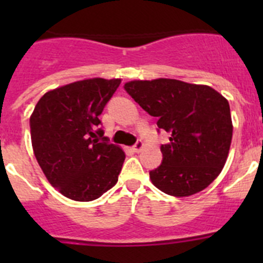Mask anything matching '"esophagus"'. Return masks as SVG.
Masks as SVG:
<instances>
[{
    "label": "esophagus",
    "mask_w": 263,
    "mask_h": 263,
    "mask_svg": "<svg viewBox=\"0 0 263 263\" xmlns=\"http://www.w3.org/2000/svg\"><path fill=\"white\" fill-rule=\"evenodd\" d=\"M144 146H145L144 142H142L141 140H139V141H137L136 144L134 145V151H135V153H140V151H141L142 148H144Z\"/></svg>",
    "instance_id": "1"
}]
</instances>
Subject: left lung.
Masks as SVG:
<instances>
[{
  "label": "left lung",
  "instance_id": "left-lung-1",
  "mask_svg": "<svg viewBox=\"0 0 263 263\" xmlns=\"http://www.w3.org/2000/svg\"><path fill=\"white\" fill-rule=\"evenodd\" d=\"M124 89L158 127L169 132L161 145L163 163L150 172L151 183L174 197L201 192L221 173L233 137L229 102L208 85L174 79L134 80Z\"/></svg>",
  "mask_w": 263,
  "mask_h": 263
}]
</instances>
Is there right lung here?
<instances>
[{
    "label": "right lung",
    "mask_w": 263,
    "mask_h": 263,
    "mask_svg": "<svg viewBox=\"0 0 263 263\" xmlns=\"http://www.w3.org/2000/svg\"><path fill=\"white\" fill-rule=\"evenodd\" d=\"M121 79L92 78L47 91L30 116L34 155L48 182L65 197L87 202L118 181L126 154L98 128Z\"/></svg>",
    "instance_id": "add662e5"
}]
</instances>
